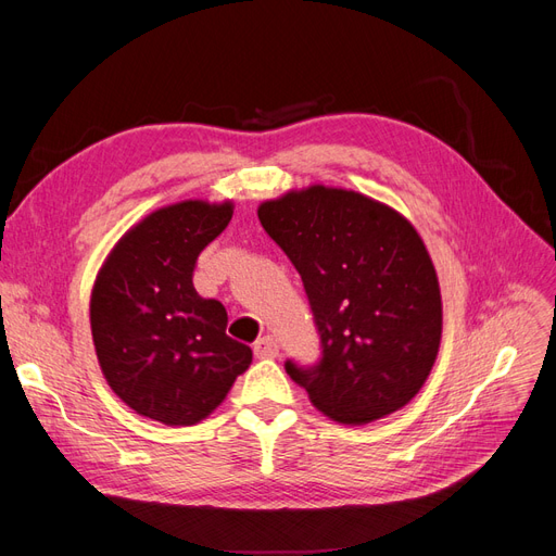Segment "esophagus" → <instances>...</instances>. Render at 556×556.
<instances>
[{
  "instance_id": "1",
  "label": "esophagus",
  "mask_w": 556,
  "mask_h": 556,
  "mask_svg": "<svg viewBox=\"0 0 556 556\" xmlns=\"http://www.w3.org/2000/svg\"><path fill=\"white\" fill-rule=\"evenodd\" d=\"M278 352H280V345L274 339V336H264V339H260L255 343V357L257 359H274V357H278Z\"/></svg>"
}]
</instances>
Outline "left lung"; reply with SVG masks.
<instances>
[{
    "label": "left lung",
    "mask_w": 556,
    "mask_h": 556,
    "mask_svg": "<svg viewBox=\"0 0 556 556\" xmlns=\"http://www.w3.org/2000/svg\"><path fill=\"white\" fill-rule=\"evenodd\" d=\"M260 223L304 280L323 359L288 362L313 406L341 425L401 410L439 357L443 301L429 250L392 206L308 185L262 201Z\"/></svg>",
    "instance_id": "obj_1"
}]
</instances>
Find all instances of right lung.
Masks as SVG:
<instances>
[{"label": "right lung", "mask_w": 556, "mask_h": 556, "mask_svg": "<svg viewBox=\"0 0 556 556\" xmlns=\"http://www.w3.org/2000/svg\"><path fill=\"white\" fill-rule=\"evenodd\" d=\"M233 204L185 199L146 215L123 233L90 296L99 366L115 396L166 427L206 419L252 362L229 339L227 311L199 296V252L229 225Z\"/></svg>", "instance_id": "1"}]
</instances>
